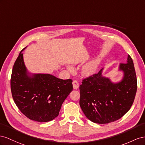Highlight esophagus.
<instances>
[{
    "instance_id": "esophagus-1",
    "label": "esophagus",
    "mask_w": 145,
    "mask_h": 145,
    "mask_svg": "<svg viewBox=\"0 0 145 145\" xmlns=\"http://www.w3.org/2000/svg\"><path fill=\"white\" fill-rule=\"evenodd\" d=\"M73 87L74 89H77L79 88V82H78L76 80H74L73 81Z\"/></svg>"
}]
</instances>
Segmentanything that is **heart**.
I'll return each instance as SVG.
<instances>
[{
	"instance_id": "heart-1",
	"label": "heart",
	"mask_w": 145,
	"mask_h": 145,
	"mask_svg": "<svg viewBox=\"0 0 145 145\" xmlns=\"http://www.w3.org/2000/svg\"><path fill=\"white\" fill-rule=\"evenodd\" d=\"M97 63L96 61H91L85 65L82 68V73L85 76H89L96 71L97 69Z\"/></svg>"
}]
</instances>
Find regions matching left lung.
<instances>
[{
    "mask_svg": "<svg viewBox=\"0 0 145 145\" xmlns=\"http://www.w3.org/2000/svg\"><path fill=\"white\" fill-rule=\"evenodd\" d=\"M124 77L114 84L98 73L82 80L80 86V105L84 115L93 123L106 124L121 118L133 104L137 81L133 61L128 55L127 63L120 65Z\"/></svg>",
    "mask_w": 145,
    "mask_h": 145,
    "instance_id": "8db88e82",
    "label": "left lung"
}]
</instances>
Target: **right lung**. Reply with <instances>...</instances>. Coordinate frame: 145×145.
<instances>
[{
    "label": "right lung",
    "instance_id": "right-lung-1",
    "mask_svg": "<svg viewBox=\"0 0 145 145\" xmlns=\"http://www.w3.org/2000/svg\"><path fill=\"white\" fill-rule=\"evenodd\" d=\"M22 49L13 65L11 90L20 112L29 119L47 122L59 115L65 98L73 90L72 80H61L50 74L27 75Z\"/></svg>",
    "mask_w": 145,
    "mask_h": 145
}]
</instances>
